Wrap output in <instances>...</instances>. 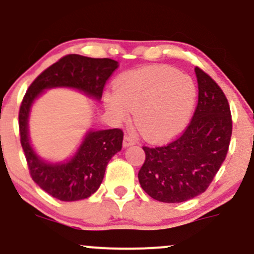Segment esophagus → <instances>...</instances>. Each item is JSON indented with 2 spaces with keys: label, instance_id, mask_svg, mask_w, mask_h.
<instances>
[{
  "label": "esophagus",
  "instance_id": "1",
  "mask_svg": "<svg viewBox=\"0 0 254 254\" xmlns=\"http://www.w3.org/2000/svg\"><path fill=\"white\" fill-rule=\"evenodd\" d=\"M135 143H136V140H135L134 136H131L129 134H127L124 136V140H123V146H124V147H129V146L135 145Z\"/></svg>",
  "mask_w": 254,
  "mask_h": 254
}]
</instances>
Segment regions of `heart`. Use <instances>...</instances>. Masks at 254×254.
<instances>
[{"mask_svg": "<svg viewBox=\"0 0 254 254\" xmlns=\"http://www.w3.org/2000/svg\"><path fill=\"white\" fill-rule=\"evenodd\" d=\"M194 101L196 86L188 74L151 65L122 74L116 91L107 93L106 107L118 122L127 120L134 109L140 131L151 140H164L185 127Z\"/></svg>", "mask_w": 254, "mask_h": 254, "instance_id": "b5f03b06", "label": "heart"}]
</instances>
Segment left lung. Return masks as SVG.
<instances>
[{
    "label": "left lung",
    "mask_w": 254,
    "mask_h": 254,
    "mask_svg": "<svg viewBox=\"0 0 254 254\" xmlns=\"http://www.w3.org/2000/svg\"><path fill=\"white\" fill-rule=\"evenodd\" d=\"M198 102L188 127L174 140L142 146L146 158L138 172L143 191L165 203L185 202L204 192L228 154L233 132L230 106L220 86L194 68Z\"/></svg>",
    "instance_id": "obj_1"
}]
</instances>
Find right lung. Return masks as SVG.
I'll use <instances>...</instances> for the list:
<instances>
[{
  "mask_svg": "<svg viewBox=\"0 0 254 254\" xmlns=\"http://www.w3.org/2000/svg\"><path fill=\"white\" fill-rule=\"evenodd\" d=\"M118 68L111 58H90L66 55L45 69L31 82L19 108L20 143L31 179L45 192L61 201L87 198L97 191L112 157L122 149V129L90 131L75 156L62 164H49L36 156L29 143L28 117L34 100L50 87H74L90 97L101 100L107 80Z\"/></svg>",
  "mask_w": 254,
  "mask_h": 254,
  "instance_id": "add662e5",
  "label": "right lung"
}]
</instances>
